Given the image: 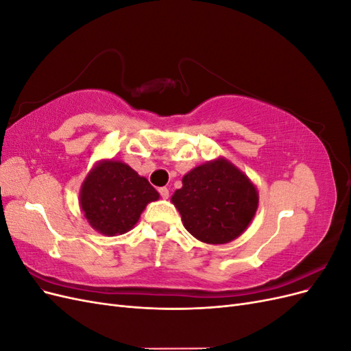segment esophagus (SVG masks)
Masks as SVG:
<instances>
[{"label": "esophagus", "mask_w": 351, "mask_h": 351, "mask_svg": "<svg viewBox=\"0 0 351 351\" xmlns=\"http://www.w3.org/2000/svg\"><path fill=\"white\" fill-rule=\"evenodd\" d=\"M158 192H159V195H161L162 199H168L169 197V190L167 187H159Z\"/></svg>", "instance_id": "1"}]
</instances>
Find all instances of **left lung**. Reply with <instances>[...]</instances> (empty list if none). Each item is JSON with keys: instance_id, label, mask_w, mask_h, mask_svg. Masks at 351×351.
Returning a JSON list of instances; mask_svg holds the SVG:
<instances>
[{"instance_id": "8db88e82", "label": "left lung", "mask_w": 351, "mask_h": 351, "mask_svg": "<svg viewBox=\"0 0 351 351\" xmlns=\"http://www.w3.org/2000/svg\"><path fill=\"white\" fill-rule=\"evenodd\" d=\"M171 202L190 234L208 244H224L247 228L259 196L247 176L218 158L189 171Z\"/></svg>"}]
</instances>
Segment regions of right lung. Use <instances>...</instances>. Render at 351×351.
Returning a JSON list of instances; mask_svg holds the SVG:
<instances>
[{"mask_svg":"<svg viewBox=\"0 0 351 351\" xmlns=\"http://www.w3.org/2000/svg\"><path fill=\"white\" fill-rule=\"evenodd\" d=\"M159 193L145 177L121 161H101L84 178L80 208L92 228L120 236L134 227L149 202Z\"/></svg>","mask_w":351,"mask_h":351,"instance_id":"add662e5","label":"right lung"}]
</instances>
